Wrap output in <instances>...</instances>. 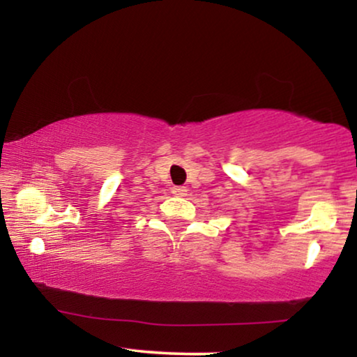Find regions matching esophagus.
<instances>
[{
	"instance_id": "34e87169",
	"label": "esophagus",
	"mask_w": 357,
	"mask_h": 357,
	"mask_svg": "<svg viewBox=\"0 0 357 357\" xmlns=\"http://www.w3.org/2000/svg\"><path fill=\"white\" fill-rule=\"evenodd\" d=\"M187 187H174L172 188V193L175 195V197H185V195H187Z\"/></svg>"
}]
</instances>
